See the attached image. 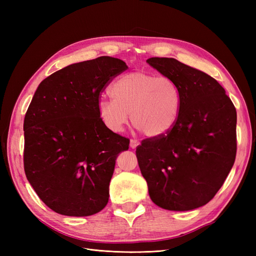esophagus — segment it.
<instances>
[{
    "label": "esophagus",
    "mask_w": 256,
    "mask_h": 256,
    "mask_svg": "<svg viewBox=\"0 0 256 256\" xmlns=\"http://www.w3.org/2000/svg\"><path fill=\"white\" fill-rule=\"evenodd\" d=\"M138 145H140V142L136 140V138H131V140H130V147H131V148L136 150Z\"/></svg>",
    "instance_id": "1"
}]
</instances>
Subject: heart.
Here are the masks:
<instances>
[{"label": "heart", "instance_id": "heart-1", "mask_svg": "<svg viewBox=\"0 0 256 256\" xmlns=\"http://www.w3.org/2000/svg\"><path fill=\"white\" fill-rule=\"evenodd\" d=\"M112 99L98 104V115L113 132H122L129 120L150 138L170 132L176 125L182 108L177 85L166 76L134 72L115 80L110 88Z\"/></svg>", "mask_w": 256, "mask_h": 256}]
</instances>
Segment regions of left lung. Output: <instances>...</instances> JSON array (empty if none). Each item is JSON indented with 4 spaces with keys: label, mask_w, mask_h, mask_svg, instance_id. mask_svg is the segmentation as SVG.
<instances>
[{
    "label": "left lung",
    "mask_w": 256,
    "mask_h": 256,
    "mask_svg": "<svg viewBox=\"0 0 256 256\" xmlns=\"http://www.w3.org/2000/svg\"><path fill=\"white\" fill-rule=\"evenodd\" d=\"M146 63L180 92V118L164 136L136 147L141 173L157 206L187 212L206 205L222 187L236 157V109L212 76L171 58Z\"/></svg>",
    "instance_id": "left-lung-1"
}]
</instances>
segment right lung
<instances>
[{"mask_svg": "<svg viewBox=\"0 0 256 256\" xmlns=\"http://www.w3.org/2000/svg\"><path fill=\"white\" fill-rule=\"evenodd\" d=\"M127 68L120 58L100 56L60 69L38 85L23 124V161L28 182L53 212L86 216L108 204L115 161L129 138L104 126L99 96Z\"/></svg>", "mask_w": 256, "mask_h": 256, "instance_id": "1", "label": "right lung"}]
</instances>
